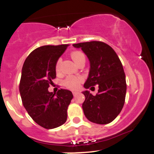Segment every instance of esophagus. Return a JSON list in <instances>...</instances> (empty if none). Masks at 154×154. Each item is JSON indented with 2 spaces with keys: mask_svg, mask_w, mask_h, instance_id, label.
Segmentation results:
<instances>
[{
  "mask_svg": "<svg viewBox=\"0 0 154 154\" xmlns=\"http://www.w3.org/2000/svg\"><path fill=\"white\" fill-rule=\"evenodd\" d=\"M72 93H73V95H74V96H75L76 94H77V93H78V92H77V91H72Z\"/></svg>",
  "mask_w": 154,
  "mask_h": 154,
  "instance_id": "esophagus-1",
  "label": "esophagus"
}]
</instances>
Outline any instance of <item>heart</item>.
Returning a JSON list of instances; mask_svg holds the SVG:
<instances>
[{
	"mask_svg": "<svg viewBox=\"0 0 154 154\" xmlns=\"http://www.w3.org/2000/svg\"><path fill=\"white\" fill-rule=\"evenodd\" d=\"M71 58L74 60V62L75 63H77L80 59L85 57L84 54H83L80 51H74V52L71 53ZM60 63H61V59H59L57 60V63H56V70L58 71L59 68H60ZM82 78L80 77H74V76H68L66 77L64 80V85L70 88H73V89H75V88H78L80 86V83H81Z\"/></svg>",
	"mask_w": 154,
	"mask_h": 154,
	"instance_id": "b5f03b06",
	"label": "heart"
}]
</instances>
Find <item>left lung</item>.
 <instances>
[{"instance_id":"8db88e82","label":"left lung","mask_w":154,"mask_h":154,"mask_svg":"<svg viewBox=\"0 0 154 154\" xmlns=\"http://www.w3.org/2000/svg\"><path fill=\"white\" fill-rule=\"evenodd\" d=\"M73 46L81 48L90 62L84 88H91L95 85L99 88L94 96L87 90L83 91L86 97L82 106L85 116L98 125L110 123L121 112L125 101L127 84L122 62L114 50L102 42H88Z\"/></svg>"}]
</instances>
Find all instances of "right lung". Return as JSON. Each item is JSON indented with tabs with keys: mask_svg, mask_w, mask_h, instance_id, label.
Wrapping results in <instances>:
<instances>
[{
	"mask_svg": "<svg viewBox=\"0 0 154 154\" xmlns=\"http://www.w3.org/2000/svg\"><path fill=\"white\" fill-rule=\"evenodd\" d=\"M68 45H45L32 51L21 71L19 91L23 105L32 120L45 129L63 125L73 98L67 89L49 92L48 87L56 77V63Z\"/></svg>",
	"mask_w": 154,
	"mask_h": 154,
	"instance_id": "obj_1",
	"label": "right lung"
}]
</instances>
